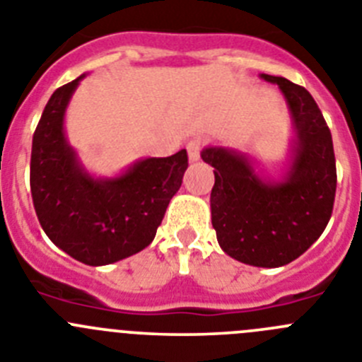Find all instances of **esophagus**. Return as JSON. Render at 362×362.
<instances>
[{"label": "esophagus", "instance_id": "34e87169", "mask_svg": "<svg viewBox=\"0 0 362 362\" xmlns=\"http://www.w3.org/2000/svg\"><path fill=\"white\" fill-rule=\"evenodd\" d=\"M187 155H189V160L191 162H197L200 158V151L204 148V141L202 139H193V141L187 142Z\"/></svg>", "mask_w": 362, "mask_h": 362}]
</instances>
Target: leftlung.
Returning <instances> with one entry per match:
<instances>
[{
	"mask_svg": "<svg viewBox=\"0 0 362 362\" xmlns=\"http://www.w3.org/2000/svg\"><path fill=\"white\" fill-rule=\"evenodd\" d=\"M278 84L292 115V164L279 182L263 180L242 153L205 148L214 168L211 220L223 252L254 267H283L323 234L337 187L332 133L314 97L285 77L262 74Z\"/></svg>",
	"mask_w": 362,
	"mask_h": 362,
	"instance_id": "8db88e82",
	"label": "left lung"
}]
</instances>
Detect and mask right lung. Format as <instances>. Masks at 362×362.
I'll use <instances>...</instances> for the list:
<instances>
[{
    "label": "right lung",
    "instance_id": "right-lung-1",
    "mask_svg": "<svg viewBox=\"0 0 362 362\" xmlns=\"http://www.w3.org/2000/svg\"><path fill=\"white\" fill-rule=\"evenodd\" d=\"M83 77L57 88L45 106L32 139L30 191L52 242L77 262L99 267L153 242L189 164L182 149L171 157L139 160L120 177H90L63 128L70 97Z\"/></svg>",
    "mask_w": 362,
    "mask_h": 362
}]
</instances>
